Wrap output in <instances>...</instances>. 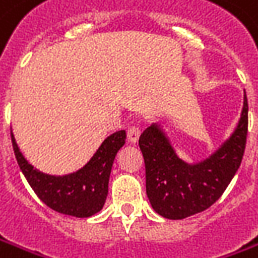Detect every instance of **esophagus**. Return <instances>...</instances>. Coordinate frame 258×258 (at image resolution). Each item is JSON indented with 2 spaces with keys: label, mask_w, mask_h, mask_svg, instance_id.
<instances>
[{
  "label": "esophagus",
  "mask_w": 258,
  "mask_h": 258,
  "mask_svg": "<svg viewBox=\"0 0 258 258\" xmlns=\"http://www.w3.org/2000/svg\"><path fill=\"white\" fill-rule=\"evenodd\" d=\"M141 134V127L140 124H131L127 130V137H128L130 142H137L138 141V137Z\"/></svg>",
  "instance_id": "obj_1"
}]
</instances>
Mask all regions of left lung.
<instances>
[{
	"label": "left lung",
	"mask_w": 258,
	"mask_h": 258,
	"mask_svg": "<svg viewBox=\"0 0 258 258\" xmlns=\"http://www.w3.org/2000/svg\"><path fill=\"white\" fill-rule=\"evenodd\" d=\"M247 127L248 104L244 95L242 117L233 135L211 158L194 166L176 156L156 125L144 130L138 144L145 162L147 196L152 208L167 219H183L210 208L242 163Z\"/></svg>",
	"instance_id": "obj_1"
}]
</instances>
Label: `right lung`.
Listing matches in <instances>:
<instances>
[{"label":"right lung","mask_w":258,"mask_h":258,"mask_svg":"<svg viewBox=\"0 0 258 258\" xmlns=\"http://www.w3.org/2000/svg\"><path fill=\"white\" fill-rule=\"evenodd\" d=\"M125 138L127 134L124 130L111 134L85 166L73 174L60 177L44 174L28 163L11 133L18 165L36 196L48 208L77 218L92 217L103 208L109 191L113 160L118 149L125 144Z\"/></svg>","instance_id":"obj_1"}]
</instances>
